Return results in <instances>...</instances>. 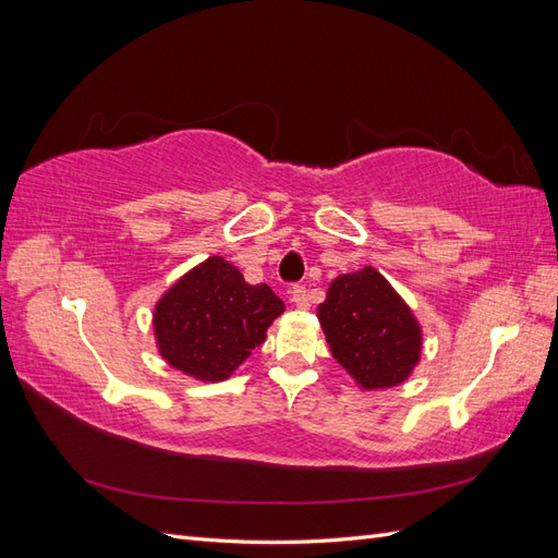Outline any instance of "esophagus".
I'll use <instances>...</instances> for the list:
<instances>
[{
  "mask_svg": "<svg viewBox=\"0 0 558 558\" xmlns=\"http://www.w3.org/2000/svg\"><path fill=\"white\" fill-rule=\"evenodd\" d=\"M291 302L298 310H307L310 307V295L305 291V286H293L291 289Z\"/></svg>",
  "mask_w": 558,
  "mask_h": 558,
  "instance_id": "34e87169",
  "label": "esophagus"
}]
</instances>
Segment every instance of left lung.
I'll use <instances>...</instances> for the list:
<instances>
[{"instance_id": "obj_1", "label": "left lung", "mask_w": 558, "mask_h": 558, "mask_svg": "<svg viewBox=\"0 0 558 558\" xmlns=\"http://www.w3.org/2000/svg\"><path fill=\"white\" fill-rule=\"evenodd\" d=\"M316 316L332 359L363 391L408 381L421 361L424 330L408 302L373 265L337 275Z\"/></svg>"}]
</instances>
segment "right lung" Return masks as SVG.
Segmentation results:
<instances>
[{"mask_svg": "<svg viewBox=\"0 0 558 558\" xmlns=\"http://www.w3.org/2000/svg\"><path fill=\"white\" fill-rule=\"evenodd\" d=\"M283 302L251 286L223 256H209L167 289L154 307V335L167 365L197 381H223L260 347Z\"/></svg>", "mask_w": 558, "mask_h": 558, "instance_id": "1", "label": "right lung"}]
</instances>
